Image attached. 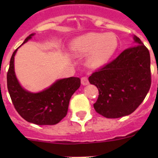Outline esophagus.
Listing matches in <instances>:
<instances>
[{"instance_id": "obj_1", "label": "esophagus", "mask_w": 158, "mask_h": 158, "mask_svg": "<svg viewBox=\"0 0 158 158\" xmlns=\"http://www.w3.org/2000/svg\"><path fill=\"white\" fill-rule=\"evenodd\" d=\"M81 82H82V84L83 85H87L89 83L88 78H87L86 76H83V77H82V79H81Z\"/></svg>"}]
</instances>
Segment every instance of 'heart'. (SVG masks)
I'll use <instances>...</instances> for the list:
<instances>
[{
    "label": "heart",
    "mask_w": 158,
    "mask_h": 158,
    "mask_svg": "<svg viewBox=\"0 0 158 158\" xmlns=\"http://www.w3.org/2000/svg\"><path fill=\"white\" fill-rule=\"evenodd\" d=\"M117 47V38L112 33H89L74 40L71 44V49L77 55L90 52L89 63L92 67L103 66Z\"/></svg>",
    "instance_id": "heart-1"
}]
</instances>
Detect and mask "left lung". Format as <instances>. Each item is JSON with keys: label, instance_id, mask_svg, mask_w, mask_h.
Returning <instances> with one entry per match:
<instances>
[{"label": "left lung", "instance_id": "left-lung-1", "mask_svg": "<svg viewBox=\"0 0 158 158\" xmlns=\"http://www.w3.org/2000/svg\"><path fill=\"white\" fill-rule=\"evenodd\" d=\"M134 40L138 46L124 50L89 77L99 93L94 109L108 118L131 114L144 101L151 87L149 50L138 36H134Z\"/></svg>", "mask_w": 158, "mask_h": 158}]
</instances>
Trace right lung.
Listing matches in <instances>:
<instances>
[{
    "mask_svg": "<svg viewBox=\"0 0 158 158\" xmlns=\"http://www.w3.org/2000/svg\"><path fill=\"white\" fill-rule=\"evenodd\" d=\"M33 35L32 33L27 36L23 44L31 39ZM17 49L13 52L7 74V89L16 111L30 123L38 125L59 123L67 114L69 100L80 86V79L66 78L57 80L42 92H28L20 85L14 72V56Z\"/></svg>",
    "mask_w": 158,
    "mask_h": 158,
    "instance_id": "add662e5",
    "label": "right lung"
}]
</instances>
